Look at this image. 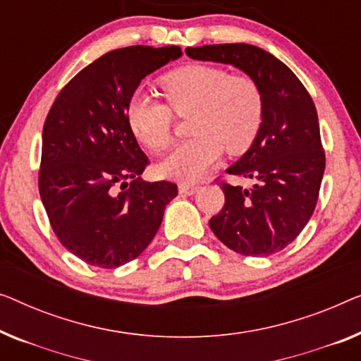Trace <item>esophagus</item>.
I'll return each instance as SVG.
<instances>
[{"mask_svg":"<svg viewBox=\"0 0 361 361\" xmlns=\"http://www.w3.org/2000/svg\"><path fill=\"white\" fill-rule=\"evenodd\" d=\"M200 190V185H190V184H180L179 185V193L180 195H193Z\"/></svg>","mask_w":361,"mask_h":361,"instance_id":"34e87169","label":"esophagus"}]
</instances>
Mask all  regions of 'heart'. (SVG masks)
<instances>
[{"instance_id": "b5f03b06", "label": "heart", "mask_w": 361, "mask_h": 361, "mask_svg": "<svg viewBox=\"0 0 361 361\" xmlns=\"http://www.w3.org/2000/svg\"><path fill=\"white\" fill-rule=\"evenodd\" d=\"M168 106L146 92L127 102L128 127L140 143L161 151L171 142L172 114H190L187 132L193 138L177 145L158 166L166 179L197 182L218 163L221 149L241 154L257 137L264 118L262 94L249 76L229 75L208 65H187L159 80Z\"/></svg>"}]
</instances>
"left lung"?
Returning <instances> with one entry per match:
<instances>
[{
  "label": "left lung",
  "instance_id": "obj_1",
  "mask_svg": "<svg viewBox=\"0 0 361 361\" xmlns=\"http://www.w3.org/2000/svg\"><path fill=\"white\" fill-rule=\"evenodd\" d=\"M200 61L233 65L262 94L264 118L250 148L228 174L254 180L250 189L223 182L224 207L210 219L215 236L234 252L270 255L285 249L314 212L326 168L314 102L296 75L255 45L185 49Z\"/></svg>",
  "mask_w": 361,
  "mask_h": 361
}]
</instances>
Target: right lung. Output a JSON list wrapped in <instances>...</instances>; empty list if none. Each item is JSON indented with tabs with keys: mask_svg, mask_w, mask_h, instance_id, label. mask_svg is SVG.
<instances>
[{
	"mask_svg": "<svg viewBox=\"0 0 361 361\" xmlns=\"http://www.w3.org/2000/svg\"><path fill=\"white\" fill-rule=\"evenodd\" d=\"M182 56L180 47L112 50L56 96L42 133L39 190L60 243L102 269L137 259L177 195L168 180L145 182L149 159L127 122L145 76Z\"/></svg>",
	"mask_w": 361,
	"mask_h": 361,
	"instance_id": "right-lung-1",
	"label": "right lung"
}]
</instances>
